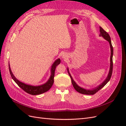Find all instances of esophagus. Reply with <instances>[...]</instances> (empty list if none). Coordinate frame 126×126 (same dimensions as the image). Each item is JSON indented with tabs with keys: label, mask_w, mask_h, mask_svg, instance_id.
<instances>
[{
	"label": "esophagus",
	"mask_w": 126,
	"mask_h": 126,
	"mask_svg": "<svg viewBox=\"0 0 126 126\" xmlns=\"http://www.w3.org/2000/svg\"><path fill=\"white\" fill-rule=\"evenodd\" d=\"M67 58V54H63V55H62V58L63 59H66Z\"/></svg>",
	"instance_id": "obj_1"
}]
</instances>
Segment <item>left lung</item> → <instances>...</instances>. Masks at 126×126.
Instances as JSON below:
<instances>
[{
	"instance_id": "1",
	"label": "left lung",
	"mask_w": 126,
	"mask_h": 126,
	"mask_svg": "<svg viewBox=\"0 0 126 126\" xmlns=\"http://www.w3.org/2000/svg\"><path fill=\"white\" fill-rule=\"evenodd\" d=\"M100 35L99 36H101L105 39H106L107 41H108L110 45V51H111V55H110V69H109V71L108 72V74L107 77L106 78V79L105 80L103 81L97 87L94 88L92 89H86L83 88H82L81 87H80L79 86H78L76 82L74 81V80L72 78V76H71L70 72L69 71V69L68 68H67V71L68 74H69L71 80V83L72 85H73V87L75 89V90L78 91V93L82 94H96L98 91L100 89H101L102 88L104 87L107 83L108 82V81L110 80V78L111 77L112 75V67H113V62H112V56H113V47L112 46L111 44V38H110V36L109 34L107 32H105V30L103 29L101 27H100Z\"/></svg>"
}]
</instances>
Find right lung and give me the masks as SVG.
I'll return each instance as SVG.
<instances>
[{"instance_id":"1","label":"right lung","mask_w":126,"mask_h":126,"mask_svg":"<svg viewBox=\"0 0 126 126\" xmlns=\"http://www.w3.org/2000/svg\"><path fill=\"white\" fill-rule=\"evenodd\" d=\"M60 63V59L59 58L56 59L54 63L51 65V69H50V72L51 75L50 77L48 79L47 81L44 83L43 85H38V86H32L26 84L24 82H22L20 81L19 80H18L16 77H15V76L13 74L12 71L11 70L10 64L9 63V70L10 72V74L11 75V78L15 81L17 84L18 85V86L20 87L22 89H23L26 93H27L29 94H32V95H37L40 94H43L46 91H48L49 89L51 88L52 87L53 83L54 82V76H55V71L56 67L58 65V64Z\"/></svg>"}]
</instances>
